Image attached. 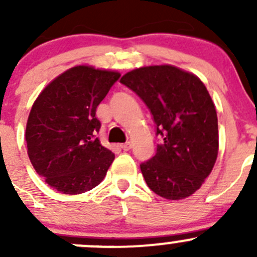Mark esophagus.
Returning <instances> with one entry per match:
<instances>
[{"label":"esophagus","mask_w":257,"mask_h":257,"mask_svg":"<svg viewBox=\"0 0 257 257\" xmlns=\"http://www.w3.org/2000/svg\"><path fill=\"white\" fill-rule=\"evenodd\" d=\"M120 148L124 150V152H128V150L132 149V143L131 142H126V143L120 144Z\"/></svg>","instance_id":"esophagus-1"}]
</instances>
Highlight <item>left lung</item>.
Masks as SVG:
<instances>
[{"mask_svg":"<svg viewBox=\"0 0 257 257\" xmlns=\"http://www.w3.org/2000/svg\"><path fill=\"white\" fill-rule=\"evenodd\" d=\"M120 83L149 108L163 138L154 157L141 164L145 183L162 198H188L209 177L219 150L216 109L208 89L196 76L169 64L134 69Z\"/></svg>","mask_w":257,"mask_h":257,"instance_id":"obj_1","label":"left lung"}]
</instances>
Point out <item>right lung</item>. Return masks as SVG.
Returning a JSON list of instances; mask_svg holds the SVG:
<instances>
[{
    "mask_svg": "<svg viewBox=\"0 0 257 257\" xmlns=\"http://www.w3.org/2000/svg\"><path fill=\"white\" fill-rule=\"evenodd\" d=\"M120 74L77 66L41 92L26 126L27 153L40 177L59 193L82 194L100 184L114 154L100 144L95 109Z\"/></svg>",
    "mask_w": 257,
    "mask_h": 257,
    "instance_id": "obj_1",
    "label": "right lung"
}]
</instances>
